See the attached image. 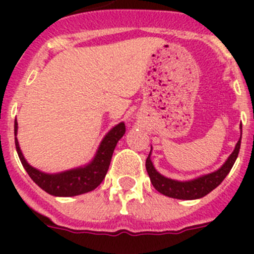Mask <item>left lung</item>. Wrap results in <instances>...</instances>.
Returning <instances> with one entry per match:
<instances>
[{
  "label": "left lung",
  "mask_w": 254,
  "mask_h": 254,
  "mask_svg": "<svg viewBox=\"0 0 254 254\" xmlns=\"http://www.w3.org/2000/svg\"><path fill=\"white\" fill-rule=\"evenodd\" d=\"M241 140L242 136L237 142V145H235L234 151L230 154L228 160L223 164V167L215 170V172L208 173V174L201 176L196 179H192V181H174V179L161 176L160 173L155 169L154 165H152V161L150 159L151 151H150L149 156L146 159V170L150 177V181H151L155 190L160 192L161 194H164V196L178 199L201 198V197L210 193L212 190H215L225 179L229 172L232 170L233 165H234L235 160L238 158V154H239V149H241Z\"/></svg>",
  "instance_id": "obj_1"
}]
</instances>
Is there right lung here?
Returning <instances> with one entry per match:
<instances>
[{
    "label": "right lung",
    "mask_w": 254,
    "mask_h": 254,
    "mask_svg": "<svg viewBox=\"0 0 254 254\" xmlns=\"http://www.w3.org/2000/svg\"><path fill=\"white\" fill-rule=\"evenodd\" d=\"M125 132V123H118L105 134V137L100 142L99 149L96 151L95 156L87 165L76 168V169L66 170V172L62 173H56V174H48V173L40 172V170L31 167L30 164H28V161L25 160L24 155H22L21 150H20L19 142H17L16 120H15V145H16V151L22 167L25 168L29 177L42 190H44L47 193L52 194V196L72 197L90 192L102 183L103 179L105 178L109 164H111L112 155H113L114 149H116L117 142L122 138Z\"/></svg>",
    "instance_id": "add662e5"
}]
</instances>
